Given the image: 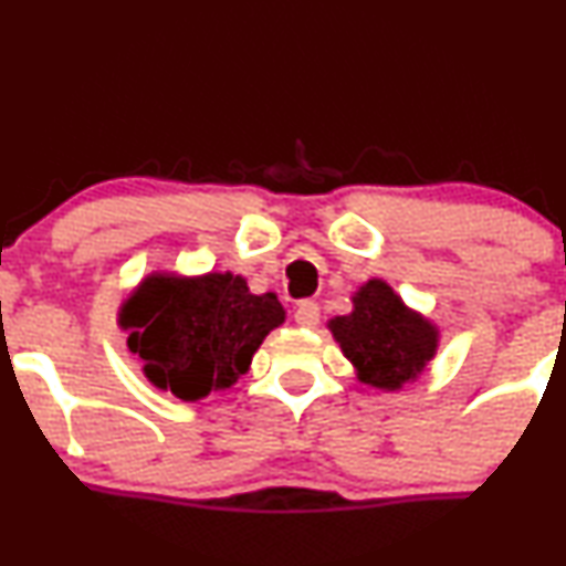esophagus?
<instances>
[{"label": "esophagus", "mask_w": 566, "mask_h": 566, "mask_svg": "<svg viewBox=\"0 0 566 566\" xmlns=\"http://www.w3.org/2000/svg\"><path fill=\"white\" fill-rule=\"evenodd\" d=\"M318 316H322V311H318V305L311 303V301H305V303L297 305V311H295V324L303 326V329H313V326L318 324Z\"/></svg>", "instance_id": "esophagus-1"}]
</instances>
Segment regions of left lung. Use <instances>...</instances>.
<instances>
[{
	"instance_id": "8db88e82",
	"label": "left lung",
	"mask_w": 566,
	"mask_h": 566,
	"mask_svg": "<svg viewBox=\"0 0 566 566\" xmlns=\"http://www.w3.org/2000/svg\"><path fill=\"white\" fill-rule=\"evenodd\" d=\"M329 332L356 369L358 382L395 392L434 358L440 332L411 311L382 279H369L353 295V311L329 318Z\"/></svg>"
}]
</instances>
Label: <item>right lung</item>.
Masks as SVG:
<instances>
[{"label": "right lung", "instance_id": "obj_1", "mask_svg": "<svg viewBox=\"0 0 566 566\" xmlns=\"http://www.w3.org/2000/svg\"><path fill=\"white\" fill-rule=\"evenodd\" d=\"M118 324L149 382L192 403L248 374L284 308L274 292L253 295L231 271H155L120 305Z\"/></svg>", "mask_w": 566, "mask_h": 566}]
</instances>
